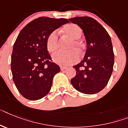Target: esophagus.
Listing matches in <instances>:
<instances>
[{
  "label": "esophagus",
  "mask_w": 128,
  "mask_h": 128,
  "mask_svg": "<svg viewBox=\"0 0 128 128\" xmlns=\"http://www.w3.org/2000/svg\"><path fill=\"white\" fill-rule=\"evenodd\" d=\"M60 68H61V70H66V68H67V67H66V66H62L61 67H60Z\"/></svg>",
  "instance_id": "1"
}]
</instances>
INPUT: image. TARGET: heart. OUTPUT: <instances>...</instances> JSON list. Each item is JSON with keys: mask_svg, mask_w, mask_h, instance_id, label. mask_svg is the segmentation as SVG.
Listing matches in <instances>:
<instances>
[{"mask_svg": "<svg viewBox=\"0 0 128 128\" xmlns=\"http://www.w3.org/2000/svg\"><path fill=\"white\" fill-rule=\"evenodd\" d=\"M63 31L68 36L74 39L70 43L69 50L68 51H58L52 56V59L55 63L63 66H70L75 64L79 61L80 56L79 52H82L84 50L83 44L77 40L82 35V29L76 24H70L66 25L63 28ZM58 36L56 30H54L46 38V48L48 51L54 52L58 49ZM74 48V49L73 48ZM76 49L78 50L77 51Z\"/></svg>", "mask_w": 128, "mask_h": 128, "instance_id": "obj_1", "label": "heart"}]
</instances>
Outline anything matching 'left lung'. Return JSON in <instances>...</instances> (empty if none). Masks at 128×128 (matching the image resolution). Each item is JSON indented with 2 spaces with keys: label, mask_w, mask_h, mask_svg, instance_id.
Masks as SVG:
<instances>
[{
  "label": "left lung",
  "mask_w": 128,
  "mask_h": 128,
  "mask_svg": "<svg viewBox=\"0 0 128 128\" xmlns=\"http://www.w3.org/2000/svg\"><path fill=\"white\" fill-rule=\"evenodd\" d=\"M69 21L83 30L87 42L84 60L73 66L76 74L70 82L76 90L85 94L100 92L108 84L113 70L111 39L106 29L90 17H76Z\"/></svg>",
  "instance_id": "1"
}]
</instances>
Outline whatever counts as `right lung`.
Returning a JSON list of instances; mask_svg holds the SVG:
<instances>
[{
  "label": "right lung",
  "mask_w": 128,
  "mask_h": 128,
  "mask_svg": "<svg viewBox=\"0 0 128 128\" xmlns=\"http://www.w3.org/2000/svg\"><path fill=\"white\" fill-rule=\"evenodd\" d=\"M66 19L40 17L28 23L18 36L11 57L12 78L19 92L29 100H40L51 89L54 75L60 71L46 48L48 36Z\"/></svg>",
  "instance_id": "add662e5"
}]
</instances>
